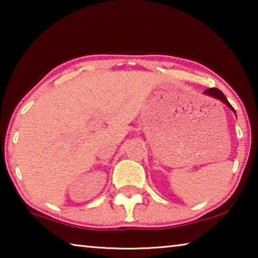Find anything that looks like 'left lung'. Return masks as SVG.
Masks as SVG:
<instances>
[{
  "label": "left lung",
  "instance_id": "1",
  "mask_svg": "<svg viewBox=\"0 0 258 258\" xmlns=\"http://www.w3.org/2000/svg\"><path fill=\"white\" fill-rule=\"evenodd\" d=\"M204 94L209 95V97L220 100V101L223 102L225 106H228L231 109V110H232L235 113V110L233 109V107L231 106L230 102L228 101V99L225 98V95L223 94V92H222V91H220L218 89H215V87H212V89H208L206 91H204Z\"/></svg>",
  "mask_w": 258,
  "mask_h": 258
}]
</instances>
